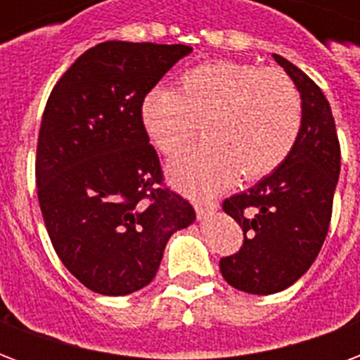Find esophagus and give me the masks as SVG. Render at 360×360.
Here are the masks:
<instances>
[{"label":"esophagus","mask_w":360,"mask_h":360,"mask_svg":"<svg viewBox=\"0 0 360 360\" xmlns=\"http://www.w3.org/2000/svg\"><path fill=\"white\" fill-rule=\"evenodd\" d=\"M195 208L196 214H198V219H208L214 212L218 210L219 206L218 202H196Z\"/></svg>","instance_id":"1"}]
</instances>
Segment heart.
I'll return each instance as SVG.
<instances>
[{
    "label": "heart",
    "mask_w": 360,
    "mask_h": 360,
    "mask_svg": "<svg viewBox=\"0 0 360 360\" xmlns=\"http://www.w3.org/2000/svg\"><path fill=\"white\" fill-rule=\"evenodd\" d=\"M142 127L162 154L187 146L204 123L208 142L169 162V177L195 195L270 175L299 139L301 94L278 69L218 59L181 75L177 92L154 89L141 103Z\"/></svg>",
    "instance_id": "1"
}]
</instances>
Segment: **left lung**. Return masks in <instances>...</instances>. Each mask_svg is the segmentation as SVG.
Masks as SVG:
<instances>
[{"mask_svg":"<svg viewBox=\"0 0 360 360\" xmlns=\"http://www.w3.org/2000/svg\"><path fill=\"white\" fill-rule=\"evenodd\" d=\"M271 58L301 94L299 139L276 172L224 202V212L243 227L245 241L237 255L219 260V270L229 285L252 295L283 291L316 260L332 219L341 164L324 92L291 61L278 53Z\"/></svg>","mask_w":360,"mask_h":360,"instance_id":"1","label":"left lung"}]
</instances>
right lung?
<instances>
[{"label": "right lung", "mask_w": 360, "mask_h": 360, "mask_svg": "<svg viewBox=\"0 0 360 360\" xmlns=\"http://www.w3.org/2000/svg\"><path fill=\"white\" fill-rule=\"evenodd\" d=\"M183 44L110 40L90 48L51 90L36 150V187L51 245L100 295H129L156 276L169 237L196 219L162 188L141 103L181 58Z\"/></svg>", "instance_id": "obj_1"}]
</instances>
